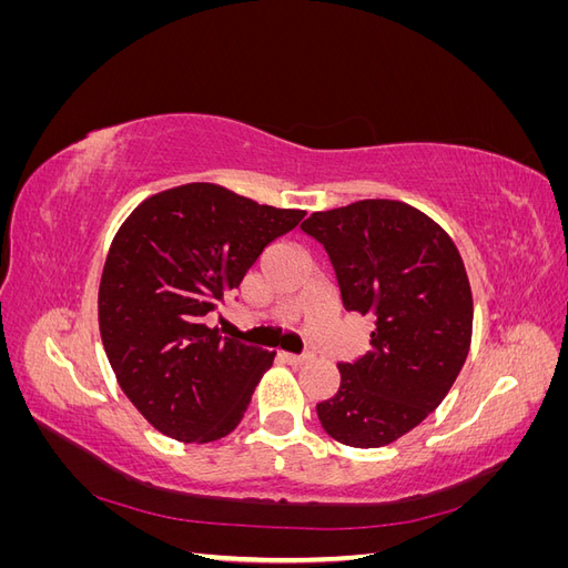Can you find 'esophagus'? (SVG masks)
Segmentation results:
<instances>
[{"instance_id": "esophagus-1", "label": "esophagus", "mask_w": 568, "mask_h": 568, "mask_svg": "<svg viewBox=\"0 0 568 568\" xmlns=\"http://www.w3.org/2000/svg\"><path fill=\"white\" fill-rule=\"evenodd\" d=\"M313 355L311 353H301V355H294V353H284V359L288 365H303V363H307V359H311Z\"/></svg>"}]
</instances>
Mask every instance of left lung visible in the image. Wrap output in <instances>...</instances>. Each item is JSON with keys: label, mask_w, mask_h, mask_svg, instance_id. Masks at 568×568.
Masks as SVG:
<instances>
[{"label": "left lung", "mask_w": 568, "mask_h": 568, "mask_svg": "<svg viewBox=\"0 0 568 568\" xmlns=\"http://www.w3.org/2000/svg\"><path fill=\"white\" fill-rule=\"evenodd\" d=\"M301 230L329 255L343 307L374 317L369 351L338 363L341 386L317 417L343 445L382 448L432 415L469 355L467 270L453 239L400 201H355Z\"/></svg>", "instance_id": "left-lung-1"}]
</instances>
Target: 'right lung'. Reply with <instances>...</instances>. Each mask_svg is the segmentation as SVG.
I'll use <instances>...</instances> for the list:
<instances>
[{
    "label": "right lung",
    "mask_w": 568,
    "mask_h": 568,
    "mask_svg": "<svg viewBox=\"0 0 568 568\" xmlns=\"http://www.w3.org/2000/svg\"><path fill=\"white\" fill-rule=\"evenodd\" d=\"M303 211L215 184L168 189L118 230L99 286V329L132 405L161 434L209 443L234 432L272 353L203 324Z\"/></svg>",
    "instance_id": "add662e5"
}]
</instances>
